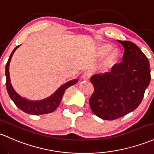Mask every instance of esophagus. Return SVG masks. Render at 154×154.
Listing matches in <instances>:
<instances>
[{
    "instance_id": "34e87169",
    "label": "esophagus",
    "mask_w": 154,
    "mask_h": 154,
    "mask_svg": "<svg viewBox=\"0 0 154 154\" xmlns=\"http://www.w3.org/2000/svg\"><path fill=\"white\" fill-rule=\"evenodd\" d=\"M91 76V73L90 72H88V71H86L83 73V74L82 75V80H88L89 79H90Z\"/></svg>"
}]
</instances>
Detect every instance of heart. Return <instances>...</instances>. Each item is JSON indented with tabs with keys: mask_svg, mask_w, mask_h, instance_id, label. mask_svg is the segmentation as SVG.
I'll use <instances>...</instances> for the list:
<instances>
[{
	"mask_svg": "<svg viewBox=\"0 0 154 154\" xmlns=\"http://www.w3.org/2000/svg\"><path fill=\"white\" fill-rule=\"evenodd\" d=\"M111 48L112 47L109 45H102L98 48V54L101 56H103L108 53L104 60V66L107 69L110 68L117 63L120 57L119 52L117 49H112L109 51Z\"/></svg>",
	"mask_w": 154,
	"mask_h": 154,
	"instance_id": "b5f03b06",
	"label": "heart"
}]
</instances>
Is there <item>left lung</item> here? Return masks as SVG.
Returning <instances> with one entry per match:
<instances>
[{"mask_svg":"<svg viewBox=\"0 0 154 154\" xmlns=\"http://www.w3.org/2000/svg\"><path fill=\"white\" fill-rule=\"evenodd\" d=\"M124 48L123 61L110 72L91 77L94 88L89 99L92 112L103 120H115L140 105L151 81L150 64L141 50L132 42L120 41Z\"/></svg>","mask_w":154,"mask_h":154,"instance_id":"8db88e82","label":"left lung"}]
</instances>
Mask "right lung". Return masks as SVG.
Returning a JSON list of instances; mask_svg holds the SVG:
<instances>
[{"instance_id":"obj_1","label":"right lung","mask_w":154,"mask_h":154,"mask_svg":"<svg viewBox=\"0 0 154 154\" xmlns=\"http://www.w3.org/2000/svg\"><path fill=\"white\" fill-rule=\"evenodd\" d=\"M20 46V45H18V46H17L14 49V50H13L11 54L10 55L9 58H8L7 63L6 65V71H5L6 77V85L8 95H9L11 100L16 104L17 107L20 108L23 112L28 113V114L38 116V115H43L52 112L56 109V108L60 104L65 91L68 88L70 87L71 85H73L74 84L77 83V80L69 81L66 83L60 86L52 96L47 98V99H43V100L34 101L33 102V101L27 100L24 98L21 97V96L17 94L16 91H14L12 85H11L9 77V71H8L9 70V69H8L9 68V63L10 61H11L12 55L14 54L15 50L17 49V47Z\"/></svg>"}]
</instances>
